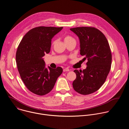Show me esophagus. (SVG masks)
I'll use <instances>...</instances> for the list:
<instances>
[{"instance_id":"34e87169","label":"esophagus","mask_w":129,"mask_h":129,"mask_svg":"<svg viewBox=\"0 0 129 129\" xmlns=\"http://www.w3.org/2000/svg\"><path fill=\"white\" fill-rule=\"evenodd\" d=\"M69 69H68V68H64V69H63V71L64 72H65V71H69Z\"/></svg>"}]
</instances>
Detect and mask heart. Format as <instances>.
Returning a JSON list of instances; mask_svg holds the SVG:
<instances>
[{
  "mask_svg": "<svg viewBox=\"0 0 129 129\" xmlns=\"http://www.w3.org/2000/svg\"><path fill=\"white\" fill-rule=\"evenodd\" d=\"M71 39H72V38L71 37H70V36H68V35H66L64 37V41L65 42L71 40Z\"/></svg>",
  "mask_w": 129,
  "mask_h": 129,
  "instance_id": "1",
  "label": "heart"
}]
</instances>
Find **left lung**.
Masks as SVG:
<instances>
[{
    "label": "left lung",
    "mask_w": 129,
    "mask_h": 129,
    "mask_svg": "<svg viewBox=\"0 0 129 129\" xmlns=\"http://www.w3.org/2000/svg\"><path fill=\"white\" fill-rule=\"evenodd\" d=\"M79 38L80 54L87 59L86 68L75 70L77 77L73 82L74 90L87 95L98 90L105 83L111 69L112 54L105 36L93 27H78L70 29Z\"/></svg>",
    "instance_id": "8db88e82"
}]
</instances>
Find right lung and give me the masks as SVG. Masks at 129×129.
I'll return each mask as SVG.
<instances>
[{
    "mask_svg": "<svg viewBox=\"0 0 129 129\" xmlns=\"http://www.w3.org/2000/svg\"><path fill=\"white\" fill-rule=\"evenodd\" d=\"M63 27L39 26L29 30L18 47L16 61L20 77L34 94L44 95L51 91L63 69L45 67L43 57L50 50L51 39Z\"/></svg>",
    "mask_w": 129,
    "mask_h": 129,
    "instance_id": "add662e5",
    "label": "right lung"
}]
</instances>
